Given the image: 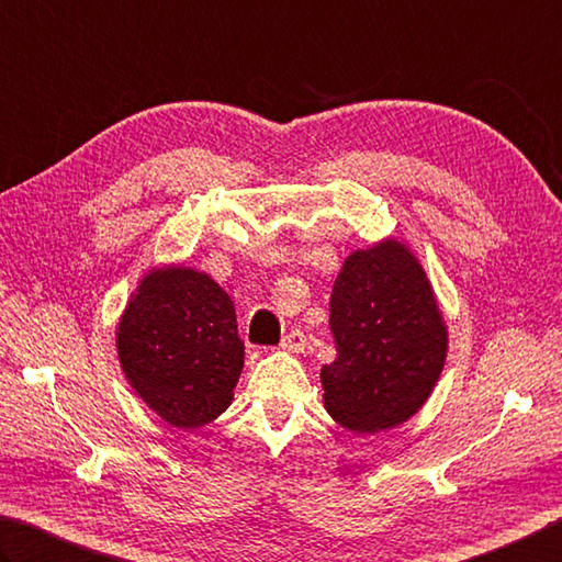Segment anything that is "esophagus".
<instances>
[{
    "instance_id": "esophagus-1",
    "label": "esophagus",
    "mask_w": 562,
    "mask_h": 562,
    "mask_svg": "<svg viewBox=\"0 0 562 562\" xmlns=\"http://www.w3.org/2000/svg\"><path fill=\"white\" fill-rule=\"evenodd\" d=\"M305 347H308V340H305V335L301 330H291L281 340V349H285V352L301 355V352H305Z\"/></svg>"
}]
</instances>
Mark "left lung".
I'll list each match as a JSON object with an SVG mask.
<instances>
[{"mask_svg": "<svg viewBox=\"0 0 562 562\" xmlns=\"http://www.w3.org/2000/svg\"><path fill=\"white\" fill-rule=\"evenodd\" d=\"M337 357L321 369L340 426L379 432L426 404L446 367L448 325L416 254L394 237L345 259L330 295Z\"/></svg>", "mask_w": 562, "mask_h": 562, "instance_id": "left-lung-1", "label": "left lung"}]
</instances>
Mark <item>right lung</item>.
<instances>
[{"label": "right lung", "mask_w": 562, "mask_h": 562, "mask_svg": "<svg viewBox=\"0 0 562 562\" xmlns=\"http://www.w3.org/2000/svg\"><path fill=\"white\" fill-rule=\"evenodd\" d=\"M122 372L168 426L193 430L227 411L245 367L229 295L205 271L151 269L116 325Z\"/></svg>", "instance_id": "add662e5"}]
</instances>
